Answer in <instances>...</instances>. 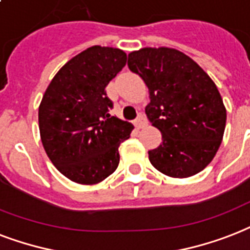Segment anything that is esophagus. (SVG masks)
<instances>
[{
  "mask_svg": "<svg viewBox=\"0 0 250 250\" xmlns=\"http://www.w3.org/2000/svg\"><path fill=\"white\" fill-rule=\"evenodd\" d=\"M134 125L137 129H142V127H145L147 125V120L145 119V116L143 115H139L138 117H137V120L134 121Z\"/></svg>",
  "mask_w": 250,
  "mask_h": 250,
  "instance_id": "34e87169",
  "label": "esophagus"
}]
</instances>
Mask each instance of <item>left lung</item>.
<instances>
[{
	"instance_id": "obj_1",
	"label": "left lung",
	"mask_w": 250,
	"mask_h": 250,
	"mask_svg": "<svg viewBox=\"0 0 250 250\" xmlns=\"http://www.w3.org/2000/svg\"><path fill=\"white\" fill-rule=\"evenodd\" d=\"M127 66L150 92L147 119L162 133L148 159L162 173L184 179L210 164L223 139L227 112L215 83L198 63L172 48L131 52Z\"/></svg>"
}]
</instances>
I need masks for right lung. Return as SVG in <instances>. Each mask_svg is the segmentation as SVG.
I'll list each match as a JSON object with an SVG mask.
<instances>
[{
    "instance_id": "1",
    "label": "right lung",
    "mask_w": 250,
    "mask_h": 250,
    "mask_svg": "<svg viewBox=\"0 0 250 250\" xmlns=\"http://www.w3.org/2000/svg\"><path fill=\"white\" fill-rule=\"evenodd\" d=\"M119 48L94 45L67 61L52 79L39 107L46 155L71 181L98 184L116 171L119 147L134 126L109 115L105 87L126 65Z\"/></svg>"
}]
</instances>
